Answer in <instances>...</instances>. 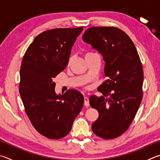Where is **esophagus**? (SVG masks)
Instances as JSON below:
<instances>
[{"label":"esophagus","mask_w":160,"mask_h":160,"mask_svg":"<svg viewBox=\"0 0 160 160\" xmlns=\"http://www.w3.org/2000/svg\"><path fill=\"white\" fill-rule=\"evenodd\" d=\"M84 100H85V102H84V104H85V107H88L90 105V102H89V99L87 97H84Z\"/></svg>","instance_id":"34e87169"}]
</instances>
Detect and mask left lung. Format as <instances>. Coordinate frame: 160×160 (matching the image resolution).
<instances>
[{
	"mask_svg": "<svg viewBox=\"0 0 160 160\" xmlns=\"http://www.w3.org/2000/svg\"><path fill=\"white\" fill-rule=\"evenodd\" d=\"M82 39L102 55L107 78L98 88L103 96L90 97L91 107L99 112L92 129L102 138H116L128 130L142 101L141 61L131 38L117 28H90Z\"/></svg>",
	"mask_w": 160,
	"mask_h": 160,
	"instance_id": "8db88e82",
	"label": "left lung"
}]
</instances>
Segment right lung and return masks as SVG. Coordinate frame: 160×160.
<instances>
[{
	"mask_svg": "<svg viewBox=\"0 0 160 160\" xmlns=\"http://www.w3.org/2000/svg\"><path fill=\"white\" fill-rule=\"evenodd\" d=\"M83 28H57L34 38L24 55L19 90L25 112L38 132L49 139L69 133L84 104L74 89L55 92L53 81L68 63L72 47Z\"/></svg>",
	"mask_w": 160,
	"mask_h": 160,
	"instance_id": "right-lung-1",
	"label": "right lung"
}]
</instances>
